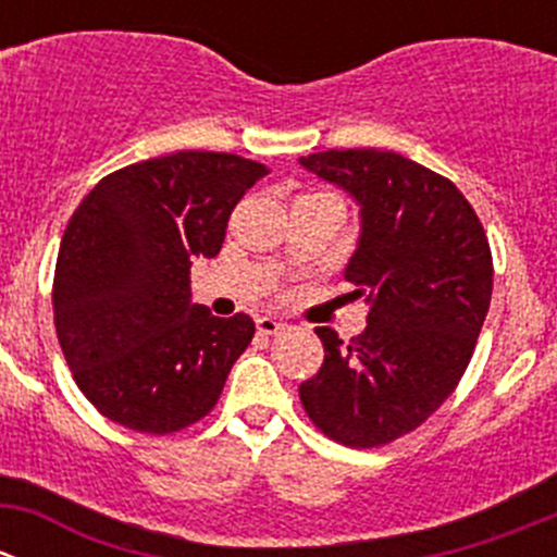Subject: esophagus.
I'll list each match as a JSON object with an SVG mask.
<instances>
[{
	"instance_id": "34e87169",
	"label": "esophagus",
	"mask_w": 557,
	"mask_h": 557,
	"mask_svg": "<svg viewBox=\"0 0 557 557\" xmlns=\"http://www.w3.org/2000/svg\"><path fill=\"white\" fill-rule=\"evenodd\" d=\"M256 329H258V334H280V331L285 329V323H283V320L263 314V318L256 320Z\"/></svg>"
}]
</instances>
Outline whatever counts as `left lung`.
I'll list each match as a JSON object with an SVG mask.
<instances>
[{
    "instance_id": "obj_1",
    "label": "left lung",
    "mask_w": 557,
    "mask_h": 557,
    "mask_svg": "<svg viewBox=\"0 0 557 557\" xmlns=\"http://www.w3.org/2000/svg\"><path fill=\"white\" fill-rule=\"evenodd\" d=\"M361 207L358 247L345 267L367 329L342 347L314 329L323 367L299 385L310 420L347 447H380L409 434L463 377L493 294L485 228L442 174L393 150H323L299 159Z\"/></svg>"
}]
</instances>
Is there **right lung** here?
Here are the masks:
<instances>
[{
	"mask_svg": "<svg viewBox=\"0 0 557 557\" xmlns=\"http://www.w3.org/2000/svg\"><path fill=\"white\" fill-rule=\"evenodd\" d=\"M263 174L243 156L180 150L107 174L70 218L55 334L77 387L112 423L161 436L218 404L256 323L194 305L190 261L221 252L228 215Z\"/></svg>",
	"mask_w": 557,
	"mask_h": 557,
	"instance_id": "right-lung-1",
	"label": "right lung"
}]
</instances>
